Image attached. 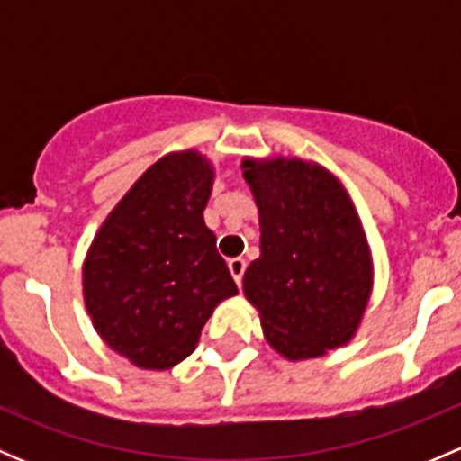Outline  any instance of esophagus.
Here are the masks:
<instances>
[{"mask_svg": "<svg viewBox=\"0 0 461 461\" xmlns=\"http://www.w3.org/2000/svg\"><path fill=\"white\" fill-rule=\"evenodd\" d=\"M245 267H248V263H245V258H231L230 260V272H231V276H234V281L239 283H243V274H245Z\"/></svg>", "mask_w": 461, "mask_h": 461, "instance_id": "esophagus-1", "label": "esophagus"}]
</instances>
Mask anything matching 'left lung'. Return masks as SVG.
Here are the masks:
<instances>
[{
    "label": "left lung",
    "mask_w": 461,
    "mask_h": 461,
    "mask_svg": "<svg viewBox=\"0 0 461 461\" xmlns=\"http://www.w3.org/2000/svg\"><path fill=\"white\" fill-rule=\"evenodd\" d=\"M258 207L260 257L243 276L265 339L287 359H312L355 337L373 290V260L343 185L296 158L243 160Z\"/></svg>",
    "instance_id": "1"
}]
</instances>
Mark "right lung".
<instances>
[{
  "label": "right lung",
  "mask_w": 461,
  "mask_h": 461,
  "mask_svg": "<svg viewBox=\"0 0 461 461\" xmlns=\"http://www.w3.org/2000/svg\"><path fill=\"white\" fill-rule=\"evenodd\" d=\"M213 167L169 153L136 180L93 239L85 305L106 346L144 370L187 359L221 301L239 294L204 225Z\"/></svg>",
  "instance_id": "obj_1"
}]
</instances>
